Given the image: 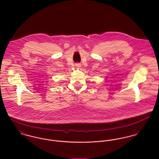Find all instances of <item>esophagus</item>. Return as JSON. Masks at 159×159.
Listing matches in <instances>:
<instances>
[{"label": "esophagus", "mask_w": 159, "mask_h": 159, "mask_svg": "<svg viewBox=\"0 0 159 159\" xmlns=\"http://www.w3.org/2000/svg\"><path fill=\"white\" fill-rule=\"evenodd\" d=\"M75 65H76V67H81V64H79V63H77Z\"/></svg>", "instance_id": "obj_1"}]
</instances>
